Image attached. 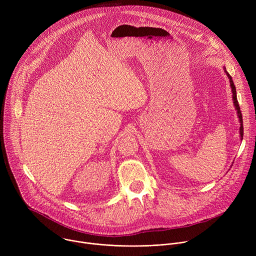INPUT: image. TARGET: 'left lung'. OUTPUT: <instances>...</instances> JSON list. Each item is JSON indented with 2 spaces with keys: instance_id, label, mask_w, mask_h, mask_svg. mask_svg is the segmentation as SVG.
Wrapping results in <instances>:
<instances>
[{
  "instance_id": "left-lung-1",
  "label": "left lung",
  "mask_w": 256,
  "mask_h": 256,
  "mask_svg": "<svg viewBox=\"0 0 256 256\" xmlns=\"http://www.w3.org/2000/svg\"><path fill=\"white\" fill-rule=\"evenodd\" d=\"M226 74L229 78V81H230V86H231V89H232V97H233V103H234V106L236 108L237 110V114H238V118H239V122H240V136L241 138H243V120H242V114H241V110H240V107H239V103H238V100H237V96H236V88H235V85H234V82L232 80V77L229 75V72H227V70H225Z\"/></svg>"
}]
</instances>
